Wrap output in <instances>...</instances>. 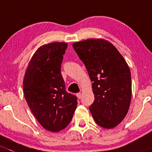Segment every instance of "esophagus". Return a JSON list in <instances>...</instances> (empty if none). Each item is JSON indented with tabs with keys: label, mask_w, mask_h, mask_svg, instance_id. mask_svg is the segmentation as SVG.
<instances>
[{
	"label": "esophagus",
	"mask_w": 152,
	"mask_h": 152,
	"mask_svg": "<svg viewBox=\"0 0 152 152\" xmlns=\"http://www.w3.org/2000/svg\"><path fill=\"white\" fill-rule=\"evenodd\" d=\"M76 96H77L78 99H81V97H82V94H81V93H77L76 94Z\"/></svg>",
	"instance_id": "34e87169"
}]
</instances>
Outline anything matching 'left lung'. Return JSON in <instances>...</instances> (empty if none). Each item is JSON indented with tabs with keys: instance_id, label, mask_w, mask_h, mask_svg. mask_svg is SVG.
<instances>
[{
	"instance_id": "8db88e82",
	"label": "left lung",
	"mask_w": 152,
	"mask_h": 152,
	"mask_svg": "<svg viewBox=\"0 0 152 152\" xmlns=\"http://www.w3.org/2000/svg\"><path fill=\"white\" fill-rule=\"evenodd\" d=\"M83 62L92 83L94 101L89 107L95 122L106 129L116 126L130 105L131 73L118 50L104 39H91L72 45Z\"/></svg>"
}]
</instances>
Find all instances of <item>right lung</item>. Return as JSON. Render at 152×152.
<instances>
[{
    "mask_svg": "<svg viewBox=\"0 0 152 152\" xmlns=\"http://www.w3.org/2000/svg\"><path fill=\"white\" fill-rule=\"evenodd\" d=\"M66 48L64 42L40 47L31 58L23 80V93L31 112L50 132L66 127L77 105V96L66 91L61 72Z\"/></svg>",
    "mask_w": 152,
    "mask_h": 152,
    "instance_id": "add662e5",
    "label": "right lung"
}]
</instances>
